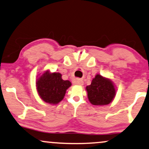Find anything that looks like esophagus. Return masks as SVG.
I'll use <instances>...</instances> for the list:
<instances>
[{"mask_svg": "<svg viewBox=\"0 0 149 149\" xmlns=\"http://www.w3.org/2000/svg\"><path fill=\"white\" fill-rule=\"evenodd\" d=\"M72 83L74 85H79V86H82L84 84L83 80L80 79H74L73 80Z\"/></svg>", "mask_w": 149, "mask_h": 149, "instance_id": "1", "label": "esophagus"}]
</instances>
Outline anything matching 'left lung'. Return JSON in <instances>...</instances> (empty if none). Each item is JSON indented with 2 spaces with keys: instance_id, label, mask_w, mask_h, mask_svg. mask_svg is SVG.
Segmentation results:
<instances>
[{
  "instance_id": "obj_1",
  "label": "left lung",
  "mask_w": 149,
  "mask_h": 149,
  "mask_svg": "<svg viewBox=\"0 0 149 149\" xmlns=\"http://www.w3.org/2000/svg\"><path fill=\"white\" fill-rule=\"evenodd\" d=\"M89 102L95 106H106L112 102L116 95V88L110 79L97 74L91 84L86 88Z\"/></svg>"
}]
</instances>
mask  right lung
Masks as SVG:
<instances>
[{
    "label": "right lung",
    "instance_id": "obj_1",
    "mask_svg": "<svg viewBox=\"0 0 149 149\" xmlns=\"http://www.w3.org/2000/svg\"><path fill=\"white\" fill-rule=\"evenodd\" d=\"M40 75V74H38ZM59 72L45 71L36 81V87L41 99L47 104L56 105L63 100L66 91L72 85L68 80H63Z\"/></svg>",
    "mask_w": 149,
    "mask_h": 149
}]
</instances>
